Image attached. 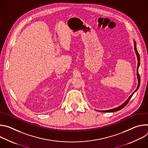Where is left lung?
<instances>
[{"instance_id": "1", "label": "left lung", "mask_w": 148, "mask_h": 148, "mask_svg": "<svg viewBox=\"0 0 148 148\" xmlns=\"http://www.w3.org/2000/svg\"><path fill=\"white\" fill-rule=\"evenodd\" d=\"M134 49H135V53H136V57H137V60H138V66H137V69H136V75H137V78H138V87L136 88V89L135 90V91L130 96V97L126 99L125 101V102H124L122 105H121L120 106L116 107V108H113V109H111V110H104V111H101V112H116V111H118L121 109H122L123 107H125L126 105H127V103H128V102L130 101V99L131 98V97H132V95H134V94L137 91V90H138L139 87V86H140V76H139V73H138V69H139V66H140V56H139V54L138 52V50H137V49H136V42L135 40H134Z\"/></svg>"}]
</instances>
